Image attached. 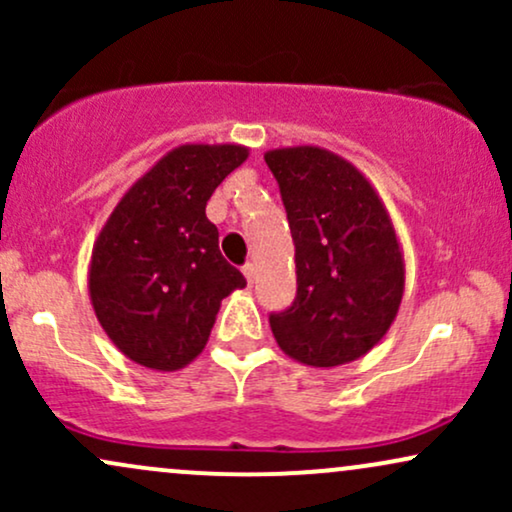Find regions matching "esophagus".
Returning <instances> with one entry per match:
<instances>
[{
  "mask_svg": "<svg viewBox=\"0 0 512 512\" xmlns=\"http://www.w3.org/2000/svg\"><path fill=\"white\" fill-rule=\"evenodd\" d=\"M243 274H245V279H248V284H255V276H257V264H252V262H248L243 267Z\"/></svg>",
  "mask_w": 512,
  "mask_h": 512,
  "instance_id": "obj_1",
  "label": "esophagus"
}]
</instances>
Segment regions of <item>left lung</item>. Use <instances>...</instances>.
<instances>
[{
  "mask_svg": "<svg viewBox=\"0 0 512 512\" xmlns=\"http://www.w3.org/2000/svg\"><path fill=\"white\" fill-rule=\"evenodd\" d=\"M296 245V301L269 317L279 349L313 368L366 356L404 296V252L378 190L322 146L264 154Z\"/></svg>",
  "mask_w": 512,
  "mask_h": 512,
  "instance_id": "left-lung-1",
  "label": "left lung"
}]
</instances>
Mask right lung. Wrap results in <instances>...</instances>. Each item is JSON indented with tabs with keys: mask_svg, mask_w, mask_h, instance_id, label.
<instances>
[{
	"mask_svg": "<svg viewBox=\"0 0 512 512\" xmlns=\"http://www.w3.org/2000/svg\"><path fill=\"white\" fill-rule=\"evenodd\" d=\"M248 154L243 144L175 146L103 223L88 296L129 361L163 373L185 368L207 346L223 298L245 289V276L223 260L207 202Z\"/></svg>",
	"mask_w": 512,
	"mask_h": 512,
	"instance_id": "right-lung-1",
	"label": "right lung"
}]
</instances>
